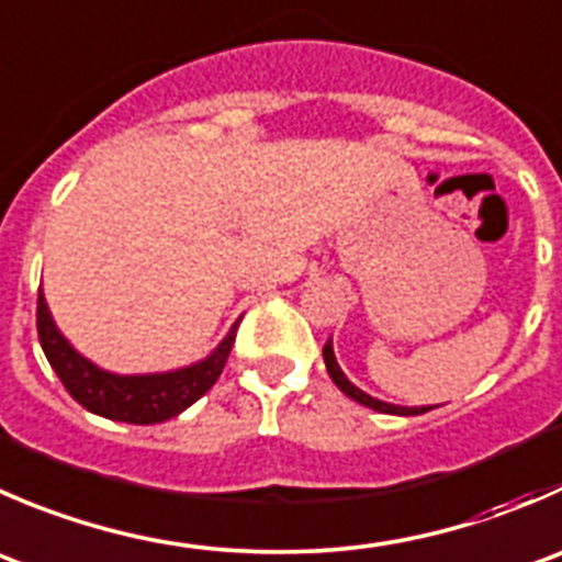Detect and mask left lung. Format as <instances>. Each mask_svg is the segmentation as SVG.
<instances>
[{
	"instance_id": "1",
	"label": "left lung",
	"mask_w": 562,
	"mask_h": 562,
	"mask_svg": "<svg viewBox=\"0 0 562 562\" xmlns=\"http://www.w3.org/2000/svg\"><path fill=\"white\" fill-rule=\"evenodd\" d=\"M324 362H326V370H329L331 381H335L337 386H340L342 392H346L351 401L362 403V406L373 408V412H381V414H401V417H412V414H426L428 408L434 406H395V403H384V401H375V397H370L368 392H362L359 386H353L351 381L346 379V373L340 370V364H337L335 359V351H331V340L324 346Z\"/></svg>"
}]
</instances>
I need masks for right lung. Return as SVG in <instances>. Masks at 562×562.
I'll list each match as a JSON object with an SVG mask.
<instances>
[{
	"mask_svg": "<svg viewBox=\"0 0 562 562\" xmlns=\"http://www.w3.org/2000/svg\"><path fill=\"white\" fill-rule=\"evenodd\" d=\"M236 326L203 362L172 370V373L117 375L95 368L90 359L70 348V342L54 326L43 293H37V337H41L48 364L59 375L70 397L79 401L87 412L117 419V423H134V426L165 423L200 401L225 370L231 348L236 342Z\"/></svg>",
	"mask_w": 562,
	"mask_h": 562,
	"instance_id": "1",
	"label": "right lung"
}]
</instances>
